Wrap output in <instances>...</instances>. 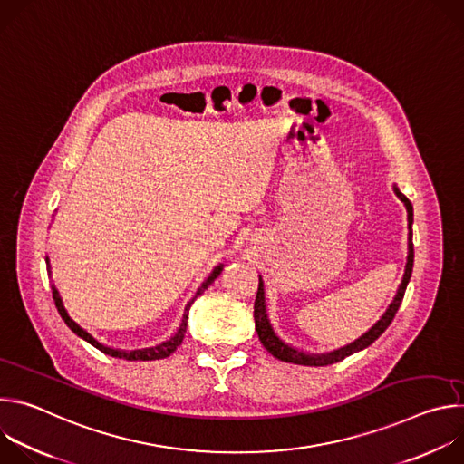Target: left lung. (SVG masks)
Returning a JSON list of instances; mask_svg holds the SVG:
<instances>
[{
    "mask_svg": "<svg viewBox=\"0 0 464 464\" xmlns=\"http://www.w3.org/2000/svg\"><path fill=\"white\" fill-rule=\"evenodd\" d=\"M394 192L396 196L401 198V200L406 204V209H408V222H410V253H408V264H406V274H404V279H402V285L399 288V294H396L392 304L389 306V310L383 314V317L369 330V333L365 336H362L360 340H356L354 343H351L349 347L345 349H340L336 353H330V354H323V356H310V354H303L292 347H288L286 343H283L276 333L274 328L268 321V315H266V306H264V288H262V279H258V290H256V299H255V328H256V334H258V340L260 343L268 349L270 354H274L276 358L283 360V362H288V363H297V365H310V367H321V365H330V363H336L365 347H369L371 343H374L383 333L385 328L391 324V321L394 319L396 312H399L401 308V303L404 299V294H406V288H408V283L411 279V272H413V231H411V222H413V206L411 202L408 200V198L394 187Z\"/></svg>",
    "mask_w": 464,
    "mask_h": 464,
    "instance_id": "obj_1",
    "label": "left lung"
}]
</instances>
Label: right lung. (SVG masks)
Listing matches in <instances>:
<instances>
[{
	"label": "right lung",
	"mask_w": 464,
	"mask_h": 464,
	"mask_svg": "<svg viewBox=\"0 0 464 464\" xmlns=\"http://www.w3.org/2000/svg\"><path fill=\"white\" fill-rule=\"evenodd\" d=\"M220 272H222V266H218V268H215V272L208 277V281L198 288V292H196V297L198 295H202L213 283H215V279L220 276ZM194 297V299H196ZM53 299H54V304H56V310H58V314L62 315V319H63V323L68 324L73 333L79 336V338H82V340H86L88 343H92L93 347H97L101 353H104V354H108V356H113V358H122V360H143V362H149V360H161V358H169L179 345H181V342H183V336H185V330H187V314H188V308H190V304H192V301L187 304V308H185V314H183V319H181V324H179V330L176 333V336L170 340V342H167V343H163V345H160V347H152V349H143V351H130V353H126V351H115V349H110V347H104L102 343H99L92 334H88L84 328H81L70 315H68V312H65V308H63V304H62V299L58 297V292L54 290L53 292Z\"/></svg>",
	"instance_id": "obj_1"
}]
</instances>
